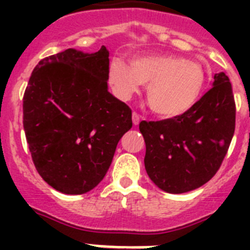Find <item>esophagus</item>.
<instances>
[{"label":"esophagus","mask_w":250,"mask_h":250,"mask_svg":"<svg viewBox=\"0 0 250 250\" xmlns=\"http://www.w3.org/2000/svg\"><path fill=\"white\" fill-rule=\"evenodd\" d=\"M132 123H134V125H139V123H140V115L138 112H132Z\"/></svg>","instance_id":"obj_1"}]
</instances>
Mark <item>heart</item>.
<instances>
[{
    "instance_id": "obj_1",
    "label": "heart",
    "mask_w": 250,
    "mask_h": 250,
    "mask_svg": "<svg viewBox=\"0 0 250 250\" xmlns=\"http://www.w3.org/2000/svg\"><path fill=\"white\" fill-rule=\"evenodd\" d=\"M109 80L123 100L131 98L141 83H147L146 100L152 111L174 119L198 103L205 86V71L195 61L174 55L136 56L130 65L115 57L109 63Z\"/></svg>"
}]
</instances>
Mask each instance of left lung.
<instances>
[{"mask_svg":"<svg viewBox=\"0 0 250 250\" xmlns=\"http://www.w3.org/2000/svg\"><path fill=\"white\" fill-rule=\"evenodd\" d=\"M145 169L152 183L171 194L202 187L216 174L235 130V101L229 77L214 75L213 87L184 115L141 121Z\"/></svg>","mask_w":250,"mask_h":250,"instance_id":"1","label":"left lung"}]
</instances>
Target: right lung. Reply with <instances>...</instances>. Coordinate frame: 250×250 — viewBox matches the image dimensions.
I'll return each instance as SVG.
<instances>
[{"mask_svg":"<svg viewBox=\"0 0 250 250\" xmlns=\"http://www.w3.org/2000/svg\"><path fill=\"white\" fill-rule=\"evenodd\" d=\"M109 51L75 48L42 59L23 95V129L36 170L63 194L94 189L118 143L132 126L131 109L107 91Z\"/></svg>","mask_w":250,"mask_h":250,"instance_id":"obj_1","label":"right lung"}]
</instances>
